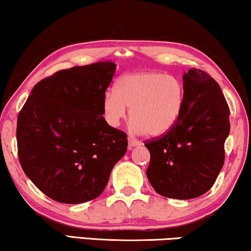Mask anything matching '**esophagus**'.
I'll list each match as a JSON object with an SVG mask.
<instances>
[{
  "mask_svg": "<svg viewBox=\"0 0 251 251\" xmlns=\"http://www.w3.org/2000/svg\"><path fill=\"white\" fill-rule=\"evenodd\" d=\"M128 141H129V147L132 148L134 146H140L141 145V141L137 140V139H134L133 137H129L128 138Z\"/></svg>",
  "mask_w": 251,
  "mask_h": 251,
  "instance_id": "34e87169",
  "label": "esophagus"
}]
</instances>
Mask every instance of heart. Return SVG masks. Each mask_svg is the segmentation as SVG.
<instances>
[{
    "label": "heart",
    "instance_id": "1",
    "mask_svg": "<svg viewBox=\"0 0 251 251\" xmlns=\"http://www.w3.org/2000/svg\"><path fill=\"white\" fill-rule=\"evenodd\" d=\"M185 87L179 77L158 71H144L121 76L115 92L104 96L103 112L109 125L117 126L130 107L132 129L149 137L169 132L182 117Z\"/></svg>",
    "mask_w": 251,
    "mask_h": 251
}]
</instances>
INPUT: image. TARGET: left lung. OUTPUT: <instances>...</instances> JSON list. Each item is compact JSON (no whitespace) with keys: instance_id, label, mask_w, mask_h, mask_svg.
<instances>
[{"instance_id":"left-lung-1","label":"left lung","mask_w":251,"mask_h":251,"mask_svg":"<svg viewBox=\"0 0 251 251\" xmlns=\"http://www.w3.org/2000/svg\"><path fill=\"white\" fill-rule=\"evenodd\" d=\"M185 105L174 128L145 144L147 177L158 194L190 200L203 195L225 164L230 110L219 84L201 69L184 73Z\"/></svg>"}]
</instances>
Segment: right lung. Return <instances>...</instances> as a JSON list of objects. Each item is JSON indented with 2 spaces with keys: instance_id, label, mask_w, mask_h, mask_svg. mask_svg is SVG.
I'll use <instances>...</instances> for the list:
<instances>
[{
  "instance_id": "obj_1",
  "label": "right lung",
  "mask_w": 251,
  "mask_h": 251,
  "mask_svg": "<svg viewBox=\"0 0 251 251\" xmlns=\"http://www.w3.org/2000/svg\"><path fill=\"white\" fill-rule=\"evenodd\" d=\"M114 73L112 61L57 72L34 85L19 112L21 167L57 202L79 204L98 198L126 152V134L103 117Z\"/></svg>"
}]
</instances>
